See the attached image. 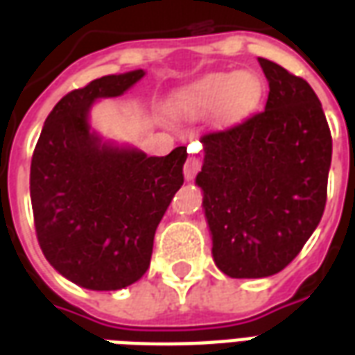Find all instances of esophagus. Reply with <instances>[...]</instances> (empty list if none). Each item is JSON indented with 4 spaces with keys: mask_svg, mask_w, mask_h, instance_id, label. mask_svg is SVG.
Masks as SVG:
<instances>
[{
    "mask_svg": "<svg viewBox=\"0 0 355 355\" xmlns=\"http://www.w3.org/2000/svg\"><path fill=\"white\" fill-rule=\"evenodd\" d=\"M201 169V162L200 157H196V155H190L184 163V178L186 180H193L196 175L200 173Z\"/></svg>",
    "mask_w": 355,
    "mask_h": 355,
    "instance_id": "obj_1",
    "label": "esophagus"
}]
</instances>
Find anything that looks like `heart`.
<instances>
[{"label":"heart","instance_id":"b5f03b06","mask_svg":"<svg viewBox=\"0 0 355 355\" xmlns=\"http://www.w3.org/2000/svg\"><path fill=\"white\" fill-rule=\"evenodd\" d=\"M262 83L253 73H215L188 89L180 104L190 114H213L223 106L224 116L236 119L247 116L259 104Z\"/></svg>","mask_w":355,"mask_h":355}]
</instances>
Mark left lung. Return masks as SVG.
I'll list each match as a JSON object with an SVG mask.
<instances>
[{"label":"left lung","mask_w":355,"mask_h":355,"mask_svg":"<svg viewBox=\"0 0 355 355\" xmlns=\"http://www.w3.org/2000/svg\"><path fill=\"white\" fill-rule=\"evenodd\" d=\"M270 93L245 121L205 132L196 182L215 264L230 277L282 272L320 224L333 139L310 83L259 58Z\"/></svg>","instance_id":"8db88e82"}]
</instances>
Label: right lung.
Listing matches in <instances>:
<instances>
[{
    "label": "right lung",
    "instance_id": "1",
    "mask_svg": "<svg viewBox=\"0 0 355 355\" xmlns=\"http://www.w3.org/2000/svg\"><path fill=\"white\" fill-rule=\"evenodd\" d=\"M144 70L73 89L43 123L30 167L37 241L58 274L85 289L116 291L146 274L157 224L184 182L186 146L148 157L89 131L96 98L119 96Z\"/></svg>",
    "mask_w": 355,
    "mask_h": 355
}]
</instances>
